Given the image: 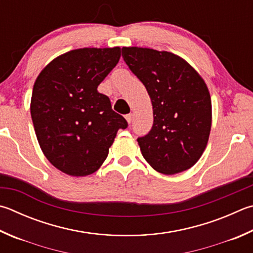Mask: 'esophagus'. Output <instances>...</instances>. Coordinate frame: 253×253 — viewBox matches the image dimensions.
Masks as SVG:
<instances>
[{"mask_svg":"<svg viewBox=\"0 0 253 253\" xmlns=\"http://www.w3.org/2000/svg\"><path fill=\"white\" fill-rule=\"evenodd\" d=\"M125 117H126V121L130 124L132 121V114H127Z\"/></svg>","mask_w":253,"mask_h":253,"instance_id":"1","label":"esophagus"}]
</instances>
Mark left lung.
<instances>
[{
  "instance_id": "1",
  "label": "left lung",
  "mask_w": 253,
  "mask_h": 253,
  "mask_svg": "<svg viewBox=\"0 0 253 253\" xmlns=\"http://www.w3.org/2000/svg\"><path fill=\"white\" fill-rule=\"evenodd\" d=\"M122 54L153 104V127L137 138L142 156L162 173L187 170L198 162L209 139L211 98L206 83L172 53L123 47Z\"/></svg>"
}]
</instances>
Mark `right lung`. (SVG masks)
<instances>
[{"mask_svg":"<svg viewBox=\"0 0 253 253\" xmlns=\"http://www.w3.org/2000/svg\"><path fill=\"white\" fill-rule=\"evenodd\" d=\"M121 58V48H80L41 72L31 100L36 137L48 162L71 176L95 172L118 129L128 123L97 87Z\"/></svg>","mask_w":253,"mask_h":253,"instance_id":"1","label":"right lung"}]
</instances>
